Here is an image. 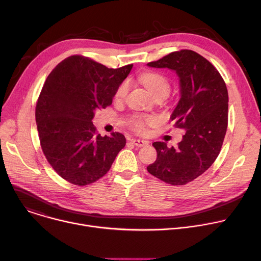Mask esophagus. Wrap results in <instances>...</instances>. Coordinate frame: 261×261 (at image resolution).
<instances>
[{
	"label": "esophagus",
	"mask_w": 261,
	"mask_h": 261,
	"mask_svg": "<svg viewBox=\"0 0 261 261\" xmlns=\"http://www.w3.org/2000/svg\"><path fill=\"white\" fill-rule=\"evenodd\" d=\"M131 143H132L133 145H135L136 147H144V146H147V145H148V141L141 140V139H132Z\"/></svg>",
	"instance_id": "obj_1"
}]
</instances>
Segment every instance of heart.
Here are the masks:
<instances>
[{"instance_id": "heart-1", "label": "heart", "mask_w": 261, "mask_h": 261, "mask_svg": "<svg viewBox=\"0 0 261 261\" xmlns=\"http://www.w3.org/2000/svg\"><path fill=\"white\" fill-rule=\"evenodd\" d=\"M138 80L151 92L154 98L157 96H163L165 98L170 93L172 88L171 80L165 75L157 72H146L138 77ZM129 89V82H122L117 86L114 92V100L123 101L127 97ZM157 123L158 118L155 115L146 114H133L132 116H130L128 121L130 128L136 133L140 134L147 133L149 128L157 125Z\"/></svg>"}]
</instances>
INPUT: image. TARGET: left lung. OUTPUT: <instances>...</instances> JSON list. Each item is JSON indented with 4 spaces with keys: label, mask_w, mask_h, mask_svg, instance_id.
Here are the masks:
<instances>
[{
    "label": "left lung",
    "mask_w": 261,
    "mask_h": 261,
    "mask_svg": "<svg viewBox=\"0 0 261 261\" xmlns=\"http://www.w3.org/2000/svg\"><path fill=\"white\" fill-rule=\"evenodd\" d=\"M152 67L176 70L181 98L172 113L174 126L185 130L177 147L153 144L157 159L148 172L171 185L192 182L216 161L228 126V90L219 70L206 58L192 50L172 52Z\"/></svg>",
    "instance_id": "obj_1"
}]
</instances>
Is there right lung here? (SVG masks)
<instances>
[{"mask_svg": "<svg viewBox=\"0 0 261 261\" xmlns=\"http://www.w3.org/2000/svg\"><path fill=\"white\" fill-rule=\"evenodd\" d=\"M132 66L108 68L73 55L59 62L44 81L35 107L40 147L53 170L67 182L85 186L98 181L125 147L122 133L101 136L92 118L94 111L112 104Z\"/></svg>", "mask_w": 261, "mask_h": 261, "instance_id": "obj_1", "label": "right lung"}]
</instances>
